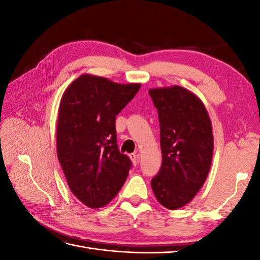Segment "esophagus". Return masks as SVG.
Returning a JSON list of instances; mask_svg holds the SVG:
<instances>
[{"label":"esophagus","mask_w":260,"mask_h":260,"mask_svg":"<svg viewBox=\"0 0 260 260\" xmlns=\"http://www.w3.org/2000/svg\"><path fill=\"white\" fill-rule=\"evenodd\" d=\"M129 157L131 158L133 165H135V166H137V165L139 164V156L137 155V153H131V154H129Z\"/></svg>","instance_id":"1"}]
</instances>
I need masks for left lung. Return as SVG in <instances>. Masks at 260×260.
<instances>
[{
	"label": "left lung",
	"instance_id": "1",
	"mask_svg": "<svg viewBox=\"0 0 260 260\" xmlns=\"http://www.w3.org/2000/svg\"><path fill=\"white\" fill-rule=\"evenodd\" d=\"M158 112L161 167L151 181L164 207L190 203L205 183L214 152L211 122L202 101L181 86L151 89Z\"/></svg>",
	"mask_w": 260,
	"mask_h": 260
}]
</instances>
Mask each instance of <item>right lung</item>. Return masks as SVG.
<instances>
[{
	"mask_svg": "<svg viewBox=\"0 0 260 260\" xmlns=\"http://www.w3.org/2000/svg\"><path fill=\"white\" fill-rule=\"evenodd\" d=\"M140 86L82 75L62 94L57 157L69 188L90 208L105 206L127 180L132 162L118 148L115 122Z\"/></svg>",
	"mask_w": 260,
	"mask_h": 260,
	"instance_id": "add662e5",
	"label": "right lung"
}]
</instances>
